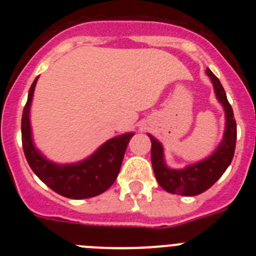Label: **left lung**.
Here are the masks:
<instances>
[{
  "mask_svg": "<svg viewBox=\"0 0 256 256\" xmlns=\"http://www.w3.org/2000/svg\"><path fill=\"white\" fill-rule=\"evenodd\" d=\"M206 74L212 83L216 100L223 106L226 116L223 138L214 152L204 160L187 165L184 168L173 169L168 166L165 162L162 142L158 141L154 136L148 134L151 140V162L156 180L162 188L170 194H177L180 196L200 195L209 190L222 177V174L224 173L234 159L237 138L234 110L228 102L227 94L219 79L210 69H206Z\"/></svg>",
  "mask_w": 256,
  "mask_h": 256,
  "instance_id": "left-lung-1",
  "label": "left lung"
}]
</instances>
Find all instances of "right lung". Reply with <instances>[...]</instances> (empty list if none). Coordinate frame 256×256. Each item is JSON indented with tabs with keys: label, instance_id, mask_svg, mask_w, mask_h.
Segmentation results:
<instances>
[{
	"label": "right lung",
	"instance_id": "1",
	"mask_svg": "<svg viewBox=\"0 0 256 256\" xmlns=\"http://www.w3.org/2000/svg\"><path fill=\"white\" fill-rule=\"evenodd\" d=\"M38 76L28 94L22 118V150L32 170L44 184L58 195L69 198H90L105 192L116 180L124 152L134 132L108 140L94 154L76 162L58 164L51 162L36 148L32 136L30 106Z\"/></svg>",
	"mask_w": 256,
	"mask_h": 256
}]
</instances>
